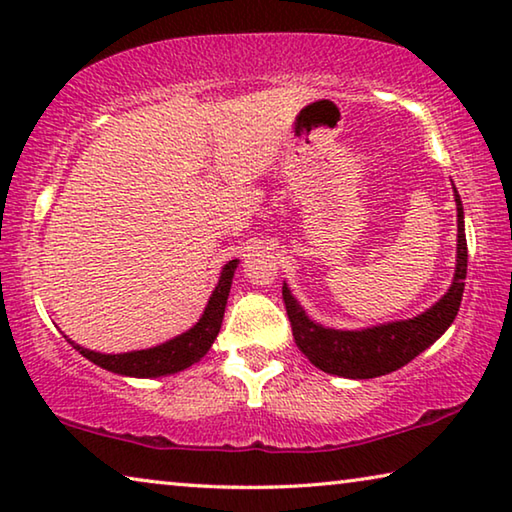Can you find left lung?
I'll list each match as a JSON object with an SVG mask.
<instances>
[{"instance_id":"obj_1","label":"left lung","mask_w":512,"mask_h":512,"mask_svg":"<svg viewBox=\"0 0 512 512\" xmlns=\"http://www.w3.org/2000/svg\"><path fill=\"white\" fill-rule=\"evenodd\" d=\"M452 189L458 228L454 280L449 284L445 296L433 302L429 309H424L422 314L361 329H334L309 318L305 307L291 293L289 284H282V298L284 305H287L293 339L316 368L329 372V375L348 379H372L388 375V372L406 366L429 345L436 343L447 332L449 325L454 323L465 289L467 241L461 196H458L454 183Z\"/></svg>"}]
</instances>
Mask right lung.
I'll list each match as a JSON object with an SVG mask.
<instances>
[{"mask_svg": "<svg viewBox=\"0 0 512 512\" xmlns=\"http://www.w3.org/2000/svg\"><path fill=\"white\" fill-rule=\"evenodd\" d=\"M237 266H239V259H230V262L223 264L219 282H216L212 296L205 305V311L194 327H189L187 332L173 336V339L164 341L160 345H153V348L106 354V352L83 348V345L74 343L69 336H65V339L72 343V348L79 350L85 359H90L94 366L115 372V375H121V377L151 379V377L176 375V372L187 370L189 366H194V363L201 361L207 354V350L212 348L216 336H219L225 305H228V296L232 287V277H235Z\"/></svg>", "mask_w": 512, "mask_h": 512, "instance_id": "1", "label": "right lung"}]
</instances>
